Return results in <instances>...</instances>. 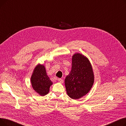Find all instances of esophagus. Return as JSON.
<instances>
[{
	"label": "esophagus",
	"instance_id": "obj_1",
	"mask_svg": "<svg viewBox=\"0 0 126 126\" xmlns=\"http://www.w3.org/2000/svg\"><path fill=\"white\" fill-rule=\"evenodd\" d=\"M58 81L60 83H63V80H62V79H58Z\"/></svg>",
	"mask_w": 126,
	"mask_h": 126
}]
</instances>
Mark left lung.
<instances>
[{
    "mask_svg": "<svg viewBox=\"0 0 126 126\" xmlns=\"http://www.w3.org/2000/svg\"><path fill=\"white\" fill-rule=\"evenodd\" d=\"M94 81V72L88 59L76 53L72 57L71 70L65 79L67 95L74 100L82 97L91 90Z\"/></svg>",
    "mask_w": 126,
    "mask_h": 126,
    "instance_id": "obj_1",
    "label": "left lung"
}]
</instances>
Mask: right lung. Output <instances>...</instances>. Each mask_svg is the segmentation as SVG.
<instances>
[{
	"label": "right lung",
	"instance_id": "obj_1",
	"mask_svg": "<svg viewBox=\"0 0 126 126\" xmlns=\"http://www.w3.org/2000/svg\"><path fill=\"white\" fill-rule=\"evenodd\" d=\"M31 82L32 88L41 96H44L48 93L52 84L46 74L44 65L40 64L37 65L33 70Z\"/></svg>",
	"mask_w": 126,
	"mask_h": 126
}]
</instances>
